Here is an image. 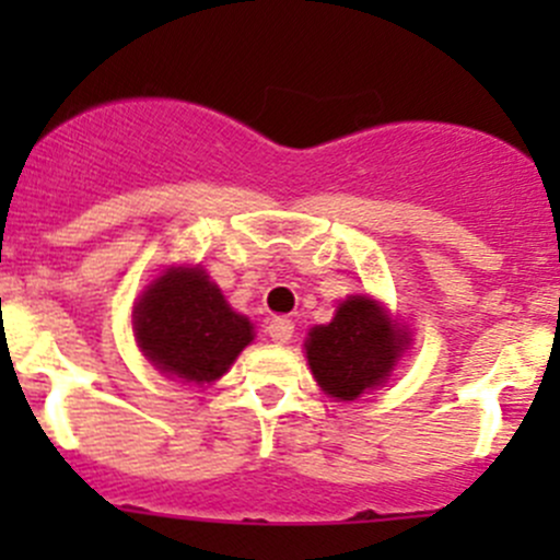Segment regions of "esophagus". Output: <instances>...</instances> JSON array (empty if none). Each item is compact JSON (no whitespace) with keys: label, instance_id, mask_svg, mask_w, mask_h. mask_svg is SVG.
I'll list each match as a JSON object with an SVG mask.
<instances>
[{"label":"esophagus","instance_id":"obj_1","mask_svg":"<svg viewBox=\"0 0 560 560\" xmlns=\"http://www.w3.org/2000/svg\"><path fill=\"white\" fill-rule=\"evenodd\" d=\"M292 332H295V322L292 319H287V316H276V319H270L268 325L270 341L287 343L292 338Z\"/></svg>","mask_w":560,"mask_h":560}]
</instances>
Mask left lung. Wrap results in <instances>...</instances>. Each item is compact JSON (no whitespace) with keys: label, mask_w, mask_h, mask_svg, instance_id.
<instances>
[{"label":"left lung","mask_w":560,"mask_h":560,"mask_svg":"<svg viewBox=\"0 0 560 560\" xmlns=\"http://www.w3.org/2000/svg\"><path fill=\"white\" fill-rule=\"evenodd\" d=\"M303 347L322 393L354 400L393 374L409 347V332L371 295H349L327 325L312 327Z\"/></svg>","instance_id":"1"}]
</instances>
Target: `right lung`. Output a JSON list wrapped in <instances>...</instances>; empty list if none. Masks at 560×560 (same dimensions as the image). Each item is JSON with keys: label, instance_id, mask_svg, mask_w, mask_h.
<instances>
[{"label": "right lung", "instance_id": "1", "mask_svg": "<svg viewBox=\"0 0 560 560\" xmlns=\"http://www.w3.org/2000/svg\"><path fill=\"white\" fill-rule=\"evenodd\" d=\"M132 330L140 352L173 380L211 385L228 374L254 338L248 316L233 312L211 276L167 268L135 303Z\"/></svg>", "mask_w": 560, "mask_h": 560}]
</instances>
